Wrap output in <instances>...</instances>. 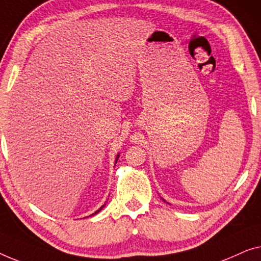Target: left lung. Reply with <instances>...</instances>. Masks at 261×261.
I'll return each mask as SVG.
<instances>
[{
	"label": "left lung",
	"mask_w": 261,
	"mask_h": 261,
	"mask_svg": "<svg viewBox=\"0 0 261 261\" xmlns=\"http://www.w3.org/2000/svg\"><path fill=\"white\" fill-rule=\"evenodd\" d=\"M164 202H166V201H164Z\"/></svg>",
	"instance_id": "left-lung-1"
}]
</instances>
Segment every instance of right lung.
I'll return each mask as SVG.
<instances>
[{"instance_id": "1", "label": "right lung", "mask_w": 261, "mask_h": 261, "mask_svg": "<svg viewBox=\"0 0 261 261\" xmlns=\"http://www.w3.org/2000/svg\"><path fill=\"white\" fill-rule=\"evenodd\" d=\"M118 159H119V153H118V155H117V157H116V163H117V161H118ZM115 166H116V164H115ZM104 207H105V204H102V205H101V207H100V208H99L97 212H94L92 215H94V214H97V213H99V212H100V211H101V209H102V208H104Z\"/></svg>"}]
</instances>
